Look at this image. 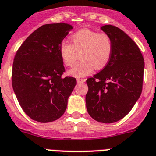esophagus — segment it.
Instances as JSON below:
<instances>
[{
	"instance_id": "34e87169",
	"label": "esophagus",
	"mask_w": 156,
	"mask_h": 156,
	"mask_svg": "<svg viewBox=\"0 0 156 156\" xmlns=\"http://www.w3.org/2000/svg\"><path fill=\"white\" fill-rule=\"evenodd\" d=\"M77 83H85L86 82V80L85 79H80V78H78L76 80Z\"/></svg>"
}]
</instances>
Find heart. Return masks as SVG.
Instances as JSON below:
<instances>
[{"mask_svg":"<svg viewBox=\"0 0 156 156\" xmlns=\"http://www.w3.org/2000/svg\"><path fill=\"white\" fill-rule=\"evenodd\" d=\"M72 44L62 42L59 45V55L66 66L71 67L80 54L82 60L69 71L76 78L92 73L94 67L101 69L109 62L113 52V40L108 34L83 28L70 37Z\"/></svg>","mask_w":156,"mask_h":156,"instance_id":"obj_1","label":"heart"}]
</instances>
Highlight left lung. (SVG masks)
<instances>
[{"mask_svg": "<svg viewBox=\"0 0 156 156\" xmlns=\"http://www.w3.org/2000/svg\"><path fill=\"white\" fill-rule=\"evenodd\" d=\"M101 29L113 40V52L108 65L87 80L86 105L95 121L114 123L130 112L142 90L145 62L138 45L116 26Z\"/></svg>", "mask_w": 156, "mask_h": 156, "instance_id": "obj_1", "label": "left lung"}]
</instances>
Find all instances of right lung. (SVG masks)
Listing matches in <instances>:
<instances>
[{
  "label": "right lung",
  "instance_id": "right-lung-1",
  "mask_svg": "<svg viewBox=\"0 0 156 156\" xmlns=\"http://www.w3.org/2000/svg\"><path fill=\"white\" fill-rule=\"evenodd\" d=\"M73 28L67 23L47 24L33 31L14 58L12 87L23 111L41 123L58 119L67 108L76 80L65 72L59 45Z\"/></svg>",
  "mask_w": 156,
  "mask_h": 156
}]
</instances>
